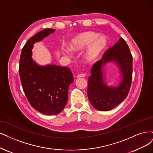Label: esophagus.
<instances>
[{
    "label": "esophagus",
    "instance_id": "obj_1",
    "mask_svg": "<svg viewBox=\"0 0 153 153\" xmlns=\"http://www.w3.org/2000/svg\"><path fill=\"white\" fill-rule=\"evenodd\" d=\"M86 76L85 74H78V76H77V77H84Z\"/></svg>",
    "mask_w": 153,
    "mask_h": 153
}]
</instances>
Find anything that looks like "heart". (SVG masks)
<instances>
[{
    "instance_id": "obj_1",
    "label": "heart",
    "mask_w": 153,
    "mask_h": 153,
    "mask_svg": "<svg viewBox=\"0 0 153 153\" xmlns=\"http://www.w3.org/2000/svg\"><path fill=\"white\" fill-rule=\"evenodd\" d=\"M107 45V39L104 35L93 31H88L79 34L72 39L69 44L70 50L72 52H80L87 48L85 59L88 62H93L97 59L103 52Z\"/></svg>"
}]
</instances>
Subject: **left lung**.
I'll return each mask as SVG.
<instances>
[{"label":"left lung","instance_id":"left-lung-1","mask_svg":"<svg viewBox=\"0 0 153 153\" xmlns=\"http://www.w3.org/2000/svg\"><path fill=\"white\" fill-rule=\"evenodd\" d=\"M114 61L120 69L122 80L117 87L107 85L103 77V67ZM88 78V97L92 106L100 111H109L125 100L128 94L132 79V56L125 39L122 37L107 50L101 60L91 68Z\"/></svg>","mask_w":153,"mask_h":153}]
</instances>
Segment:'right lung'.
I'll return each instance as SVG.
<instances>
[{"instance_id": "obj_1", "label": "right lung", "mask_w": 153, "mask_h": 153, "mask_svg": "<svg viewBox=\"0 0 153 153\" xmlns=\"http://www.w3.org/2000/svg\"><path fill=\"white\" fill-rule=\"evenodd\" d=\"M55 31L45 29L30 38L22 49L19 60V76L28 101L33 108L48 115L63 110L68 100V89L74 81L69 68L41 66L32 59L33 45Z\"/></svg>"}]
</instances>
